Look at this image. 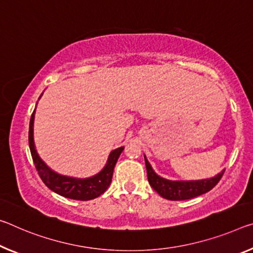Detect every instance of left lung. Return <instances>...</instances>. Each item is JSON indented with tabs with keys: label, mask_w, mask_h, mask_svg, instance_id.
<instances>
[{
	"label": "left lung",
	"mask_w": 253,
	"mask_h": 253,
	"mask_svg": "<svg viewBox=\"0 0 253 253\" xmlns=\"http://www.w3.org/2000/svg\"><path fill=\"white\" fill-rule=\"evenodd\" d=\"M144 159H145L147 179L151 187L161 197L169 200H186L206 194L217 184L225 171L224 169L214 177L202 180H169L160 177L147 161L145 155Z\"/></svg>",
	"instance_id": "8db88e82"
}]
</instances>
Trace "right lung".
Listing matches in <instances>:
<instances>
[{
  "label": "right lung",
  "instance_id": "add662e5",
  "mask_svg": "<svg viewBox=\"0 0 253 253\" xmlns=\"http://www.w3.org/2000/svg\"><path fill=\"white\" fill-rule=\"evenodd\" d=\"M42 95H40L39 99L42 98ZM35 112L36 108L33 115H31L29 124V147L36 169H37L39 177L42 178L43 183H45L50 190L56 192V194L61 195L63 197L75 200H91L101 196L103 192L108 189V187L110 186L115 166L118 161L119 155L122 154V152L124 151V146L111 151L109 156H108L107 163L106 166L103 167V169L98 172L97 174L92 175V177L83 179L59 174L53 169H50V168L40 159L39 154L37 153V150H36L34 141Z\"/></svg>",
  "mask_w": 253,
  "mask_h": 253
}]
</instances>
